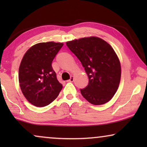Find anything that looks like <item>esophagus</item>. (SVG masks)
Wrapping results in <instances>:
<instances>
[{
    "label": "esophagus",
    "instance_id": "1",
    "mask_svg": "<svg viewBox=\"0 0 147 147\" xmlns=\"http://www.w3.org/2000/svg\"><path fill=\"white\" fill-rule=\"evenodd\" d=\"M74 81V76H71L70 79L69 80H67V82H73Z\"/></svg>",
    "mask_w": 147,
    "mask_h": 147
}]
</instances>
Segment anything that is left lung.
I'll list each match as a JSON object with an SVG mask.
<instances>
[{
    "instance_id": "left-lung-1",
    "label": "left lung",
    "mask_w": 147,
    "mask_h": 147,
    "mask_svg": "<svg viewBox=\"0 0 147 147\" xmlns=\"http://www.w3.org/2000/svg\"><path fill=\"white\" fill-rule=\"evenodd\" d=\"M81 61L88 76L82 95L94 105H102L113 98L119 86L121 65L112 46L101 38L84 37L66 42Z\"/></svg>"
}]
</instances>
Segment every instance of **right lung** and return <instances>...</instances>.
Listing matches in <instances>:
<instances>
[{
	"label": "right lung",
	"instance_id": "1",
	"mask_svg": "<svg viewBox=\"0 0 147 147\" xmlns=\"http://www.w3.org/2000/svg\"><path fill=\"white\" fill-rule=\"evenodd\" d=\"M63 43H39L27 50L19 69L22 93L28 101L37 107L49 105L59 95L63 86L57 79L52 61Z\"/></svg>",
	"mask_w": 147,
	"mask_h": 147
}]
</instances>
